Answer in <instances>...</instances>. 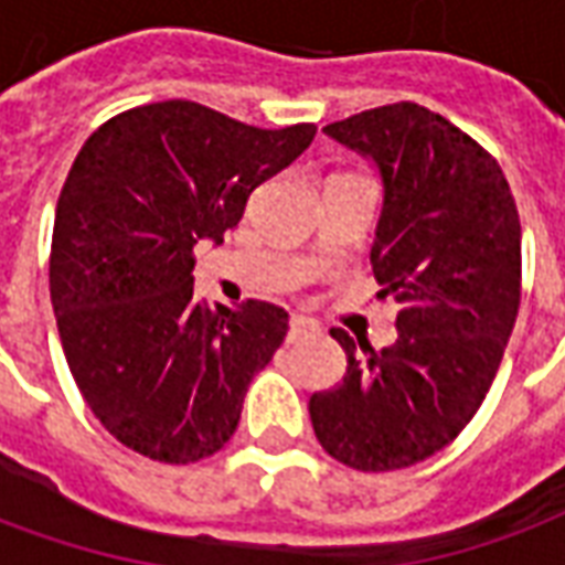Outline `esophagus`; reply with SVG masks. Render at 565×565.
Returning a JSON list of instances; mask_svg holds the SVG:
<instances>
[{"label":"esophagus","instance_id":"esophagus-1","mask_svg":"<svg viewBox=\"0 0 565 565\" xmlns=\"http://www.w3.org/2000/svg\"><path fill=\"white\" fill-rule=\"evenodd\" d=\"M318 323H311L308 318H302V315H294L290 318V332H287V342H302V339H308V335H318Z\"/></svg>","mask_w":565,"mask_h":565}]
</instances>
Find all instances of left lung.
I'll return each mask as SVG.
<instances>
[{
  "mask_svg": "<svg viewBox=\"0 0 565 565\" xmlns=\"http://www.w3.org/2000/svg\"><path fill=\"white\" fill-rule=\"evenodd\" d=\"M323 132L379 174L372 266L379 299L399 311L381 351L330 332L348 372L308 415L330 457L391 472L445 448L484 403L521 306V221L497 160L424 105L372 108Z\"/></svg>",
  "mask_w": 565,
  "mask_h": 565,
  "instance_id": "8db88e82",
  "label": "left lung"
}]
</instances>
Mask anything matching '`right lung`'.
<instances>
[{"label":"right lung","mask_w":565,"mask_h":565,"mask_svg":"<svg viewBox=\"0 0 565 565\" xmlns=\"http://www.w3.org/2000/svg\"><path fill=\"white\" fill-rule=\"evenodd\" d=\"M318 127L259 129L169 99L111 117L84 141L56 202L51 302L72 379L99 424L160 462L233 438L287 311L193 294V245H221L247 196Z\"/></svg>","instance_id":"add662e5"}]
</instances>
